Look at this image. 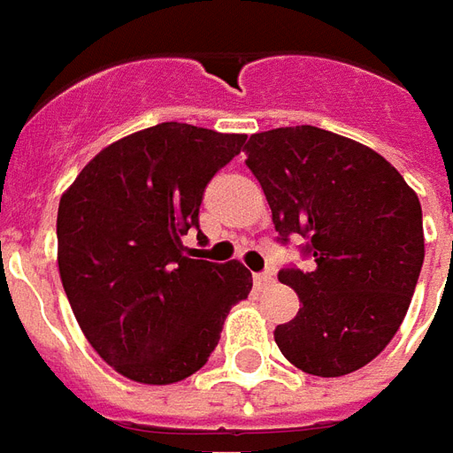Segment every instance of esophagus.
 Returning <instances> with one entry per match:
<instances>
[{
    "instance_id": "obj_1",
    "label": "esophagus",
    "mask_w": 453,
    "mask_h": 453,
    "mask_svg": "<svg viewBox=\"0 0 453 453\" xmlns=\"http://www.w3.org/2000/svg\"><path fill=\"white\" fill-rule=\"evenodd\" d=\"M273 280H275V278H273V273H256V275H253V285H256L258 290L265 288V285H271Z\"/></svg>"
}]
</instances>
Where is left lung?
<instances>
[{
    "label": "left lung",
    "instance_id": "8db88e82",
    "mask_svg": "<svg viewBox=\"0 0 453 453\" xmlns=\"http://www.w3.org/2000/svg\"><path fill=\"white\" fill-rule=\"evenodd\" d=\"M243 150L275 232L307 236L314 261L278 273L303 307L275 326V344L304 373H354L390 344L415 293L425 261L417 192L380 153L317 127L253 134Z\"/></svg>",
    "mask_w": 453,
    "mask_h": 453
}]
</instances>
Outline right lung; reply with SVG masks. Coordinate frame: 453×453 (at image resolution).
Returning a JSON list of instances; mask_svg holds the SVG:
<instances>
[{
  "instance_id": "right-lung-1",
  "label": "right lung",
  "mask_w": 453,
  "mask_h": 453,
  "mask_svg": "<svg viewBox=\"0 0 453 453\" xmlns=\"http://www.w3.org/2000/svg\"><path fill=\"white\" fill-rule=\"evenodd\" d=\"M243 134L163 121L109 143L58 207V271L92 349L117 373L170 386L200 371L221 324L251 293L239 261L185 256L202 192Z\"/></svg>"
}]
</instances>
